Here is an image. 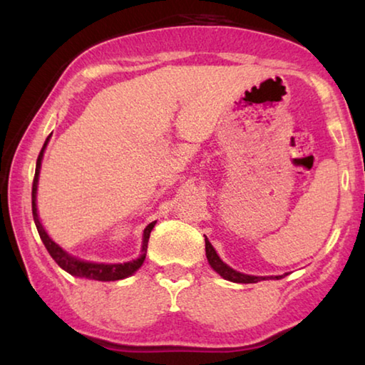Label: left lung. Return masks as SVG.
I'll use <instances>...</instances> for the list:
<instances>
[{
  "mask_svg": "<svg viewBox=\"0 0 365 365\" xmlns=\"http://www.w3.org/2000/svg\"><path fill=\"white\" fill-rule=\"evenodd\" d=\"M206 257L209 264H211V267L217 272V274L220 277H224L225 280H230V282H235V283H257L261 280H265V277H255V275H246V274H242V272H237L228 267L227 264H224L220 261V257L217 256V252H215V250L212 248V245L209 243V240L206 238ZM283 275H279V277H274V279H282ZM269 279V277H267Z\"/></svg>",
  "mask_w": 365,
  "mask_h": 365,
  "instance_id": "8db88e82",
  "label": "left lung"
}]
</instances>
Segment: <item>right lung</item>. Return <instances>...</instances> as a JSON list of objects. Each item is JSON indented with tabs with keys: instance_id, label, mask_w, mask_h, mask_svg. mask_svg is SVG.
Returning a JSON list of instances; mask_svg holds the SVG:
<instances>
[{
	"instance_id": "obj_1",
	"label": "right lung",
	"mask_w": 365,
	"mask_h": 365,
	"mask_svg": "<svg viewBox=\"0 0 365 365\" xmlns=\"http://www.w3.org/2000/svg\"><path fill=\"white\" fill-rule=\"evenodd\" d=\"M46 143H48V138L45 141V145H43V148H41L38 159H36V169H35V177H34V185H32V212H34L36 230H38L41 242L46 246L48 252L51 255L54 261H56L59 267H63L66 272H69L71 275H76V277H85V279L100 280V282H110V280H122V279H125V277L132 275L135 270H138L141 267V264H143V261H145L146 250H148V240H150V233L156 222H151V224L145 228L141 256L138 259H135V261H132V262H123V264H96V262L80 261V259H76L71 255H67L64 250H61L59 246L48 237L45 228H43L40 224L38 214H36V205H35L36 185H38L41 158H43V151H45V148H46Z\"/></svg>"
}]
</instances>
